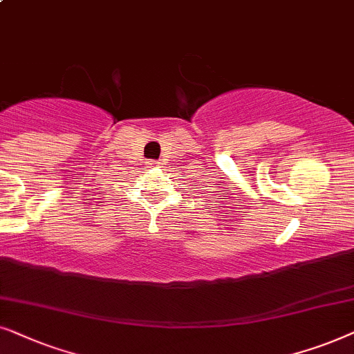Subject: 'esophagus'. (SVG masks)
Here are the masks:
<instances>
[{
  "label": "esophagus",
  "mask_w": 354,
  "mask_h": 354,
  "mask_svg": "<svg viewBox=\"0 0 354 354\" xmlns=\"http://www.w3.org/2000/svg\"><path fill=\"white\" fill-rule=\"evenodd\" d=\"M149 165H153V167H160V165H162V162H155V160H153V162H149Z\"/></svg>",
  "instance_id": "esophagus-1"
}]
</instances>
